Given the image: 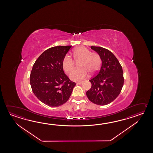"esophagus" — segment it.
<instances>
[{
  "instance_id": "obj_1",
  "label": "esophagus",
  "mask_w": 153,
  "mask_h": 153,
  "mask_svg": "<svg viewBox=\"0 0 153 153\" xmlns=\"http://www.w3.org/2000/svg\"><path fill=\"white\" fill-rule=\"evenodd\" d=\"M82 82H76V84L80 85V84H82Z\"/></svg>"
}]
</instances>
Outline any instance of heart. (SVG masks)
Listing matches in <instances>:
<instances>
[{"instance_id": "obj_1", "label": "heart", "mask_w": 153, "mask_h": 153, "mask_svg": "<svg viewBox=\"0 0 153 153\" xmlns=\"http://www.w3.org/2000/svg\"><path fill=\"white\" fill-rule=\"evenodd\" d=\"M73 58L78 61L80 68L73 70L69 77L73 81H80L88 76V72L94 74L101 67V59L97 53L90 52L85 47H79L73 52ZM62 67L65 73H69L74 67V61L71 56L66 55L62 61Z\"/></svg>"}]
</instances>
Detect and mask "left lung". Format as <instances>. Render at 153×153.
Wrapping results in <instances>:
<instances>
[{"instance_id": "obj_1", "label": "left lung", "mask_w": 153, "mask_h": 153, "mask_svg": "<svg viewBox=\"0 0 153 153\" xmlns=\"http://www.w3.org/2000/svg\"><path fill=\"white\" fill-rule=\"evenodd\" d=\"M91 49L100 56L102 65L97 75L89 80L92 86L86 95L94 104L107 105L120 93L124 85L123 69L117 57L109 50L99 46H91Z\"/></svg>"}]
</instances>
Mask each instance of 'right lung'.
<instances>
[{
	"label": "right lung",
	"instance_id": "obj_1",
	"mask_svg": "<svg viewBox=\"0 0 153 153\" xmlns=\"http://www.w3.org/2000/svg\"><path fill=\"white\" fill-rule=\"evenodd\" d=\"M72 46H59L45 50L36 60L30 75L34 94L46 105L56 107L68 101L75 82L62 67V61Z\"/></svg>",
	"mask_w": 153,
	"mask_h": 153
}]
</instances>
